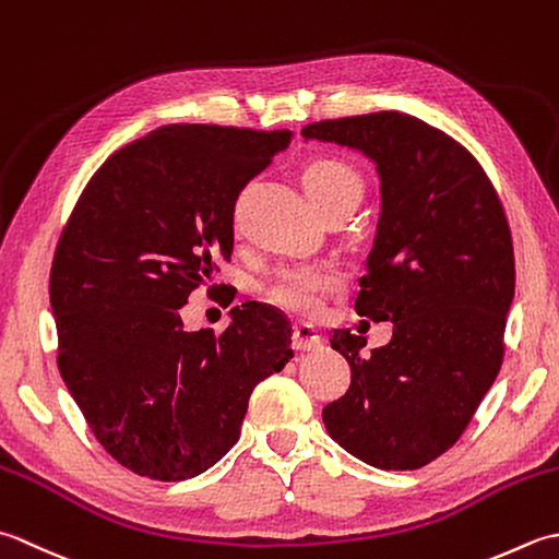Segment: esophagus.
<instances>
[{"label": "esophagus", "mask_w": 559, "mask_h": 559, "mask_svg": "<svg viewBox=\"0 0 559 559\" xmlns=\"http://www.w3.org/2000/svg\"><path fill=\"white\" fill-rule=\"evenodd\" d=\"M294 345L299 352H313L321 347V335H318V330L309 323H301L294 328Z\"/></svg>", "instance_id": "obj_1"}]
</instances>
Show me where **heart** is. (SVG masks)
Returning a JSON list of instances; mask_svg holds the SVG:
<instances>
[{
	"instance_id": "obj_1",
	"label": "heart",
	"mask_w": 559,
	"mask_h": 559,
	"mask_svg": "<svg viewBox=\"0 0 559 559\" xmlns=\"http://www.w3.org/2000/svg\"><path fill=\"white\" fill-rule=\"evenodd\" d=\"M301 183L306 195L318 210H328L337 202L361 200L364 183L355 166L343 158L321 156L304 168ZM340 272L330 265H296L280 272L265 289L267 299L284 311L313 316L321 311L325 296L337 289Z\"/></svg>"
}]
</instances>
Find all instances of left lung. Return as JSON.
Here are the masks:
<instances>
[{
  "mask_svg": "<svg viewBox=\"0 0 559 559\" xmlns=\"http://www.w3.org/2000/svg\"><path fill=\"white\" fill-rule=\"evenodd\" d=\"M306 140L352 146L381 176V216L355 309L393 321L389 345L335 330L349 364L328 435L364 463L417 471L471 425L504 359L514 243L492 180L453 136L407 112L311 122Z\"/></svg>",
  "mask_w": 559,
  "mask_h": 559,
  "instance_id": "obj_1",
  "label": "left lung"
}]
</instances>
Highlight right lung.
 Here are the masks:
<instances>
[{"label": "right lung", "instance_id": "obj_1", "mask_svg": "<svg viewBox=\"0 0 559 559\" xmlns=\"http://www.w3.org/2000/svg\"><path fill=\"white\" fill-rule=\"evenodd\" d=\"M289 142V130L164 124L110 154L64 224L50 270L57 367L100 447L136 475L212 468L255 385L294 355L287 316L265 304L236 306L222 333L180 321L231 260L238 192Z\"/></svg>", "mask_w": 559, "mask_h": 559}]
</instances>
